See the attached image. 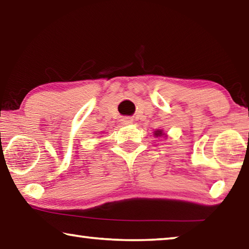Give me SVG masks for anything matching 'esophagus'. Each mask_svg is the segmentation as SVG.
<instances>
[{"mask_svg": "<svg viewBox=\"0 0 249 249\" xmlns=\"http://www.w3.org/2000/svg\"><path fill=\"white\" fill-rule=\"evenodd\" d=\"M121 122H122V124H123V125H129V124L133 123V120L130 119V117H123Z\"/></svg>", "mask_w": 249, "mask_h": 249, "instance_id": "obj_1", "label": "esophagus"}]
</instances>
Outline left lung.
Listing matches in <instances>:
<instances>
[{
  "label": "left lung",
  "mask_w": 249,
  "mask_h": 249,
  "mask_svg": "<svg viewBox=\"0 0 249 249\" xmlns=\"http://www.w3.org/2000/svg\"><path fill=\"white\" fill-rule=\"evenodd\" d=\"M154 135H155V137H161V136L167 137V134L163 133L162 129H156L154 132Z\"/></svg>",
  "instance_id": "1"
}]
</instances>
